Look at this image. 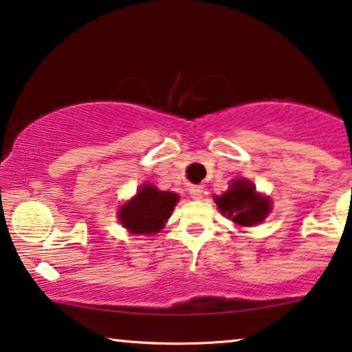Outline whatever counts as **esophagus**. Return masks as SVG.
Returning <instances> with one entry per match:
<instances>
[{"mask_svg":"<svg viewBox=\"0 0 352 352\" xmlns=\"http://www.w3.org/2000/svg\"><path fill=\"white\" fill-rule=\"evenodd\" d=\"M203 191H204V188L201 185H193L190 188L191 198H193V199H201V196H203Z\"/></svg>","mask_w":352,"mask_h":352,"instance_id":"34e87169","label":"esophagus"}]
</instances>
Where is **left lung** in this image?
Returning a JSON list of instances; mask_svg holds the SVG:
<instances>
[{
	"mask_svg": "<svg viewBox=\"0 0 352 352\" xmlns=\"http://www.w3.org/2000/svg\"><path fill=\"white\" fill-rule=\"evenodd\" d=\"M220 212L241 227H254L264 222L272 210L269 196L257 193L256 186L246 179L233 180L223 195H214Z\"/></svg>",
	"mask_w": 352,
	"mask_h": 352,
	"instance_id": "left-lung-1",
	"label": "left lung"
}]
</instances>
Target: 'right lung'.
Wrapping results in <instances>:
<instances>
[{
    "label": "right lung",
    "instance_id": "add662e5",
    "mask_svg": "<svg viewBox=\"0 0 352 352\" xmlns=\"http://www.w3.org/2000/svg\"><path fill=\"white\" fill-rule=\"evenodd\" d=\"M179 195L161 191L154 185H143L132 199L119 209L120 223L135 235H153L159 233L172 215Z\"/></svg>",
    "mask_w": 352,
    "mask_h": 352
}]
</instances>
